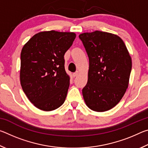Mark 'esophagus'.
Returning a JSON list of instances; mask_svg holds the SVG:
<instances>
[{"instance_id": "1", "label": "esophagus", "mask_w": 148, "mask_h": 148, "mask_svg": "<svg viewBox=\"0 0 148 148\" xmlns=\"http://www.w3.org/2000/svg\"><path fill=\"white\" fill-rule=\"evenodd\" d=\"M78 74H79V72H78V71H77V72H74V73L73 74V75H74V77H76Z\"/></svg>"}]
</instances>
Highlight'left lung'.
I'll return each instance as SVG.
<instances>
[{"instance_id":"left-lung-1","label":"left lung","mask_w":148,"mask_h":148,"mask_svg":"<svg viewBox=\"0 0 148 148\" xmlns=\"http://www.w3.org/2000/svg\"><path fill=\"white\" fill-rule=\"evenodd\" d=\"M79 38L89 61L88 80L82 89L85 102L93 111H108L119 103L129 86L131 57L116 34L95 31Z\"/></svg>"}]
</instances>
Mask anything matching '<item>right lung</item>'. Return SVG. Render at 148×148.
Returning <instances> with one entry per match:
<instances>
[{"instance_id": "obj_1", "label": "right lung", "mask_w": 148, "mask_h": 148, "mask_svg": "<svg viewBox=\"0 0 148 148\" xmlns=\"http://www.w3.org/2000/svg\"><path fill=\"white\" fill-rule=\"evenodd\" d=\"M75 38L74 32L43 31L34 34L22 48L20 82L37 108L51 111L64 103L70 85L64 56Z\"/></svg>"}]
</instances>
